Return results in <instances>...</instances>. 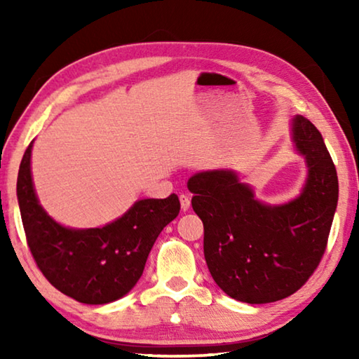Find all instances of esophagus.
I'll return each mask as SVG.
<instances>
[{
    "label": "esophagus",
    "instance_id": "34e87169",
    "mask_svg": "<svg viewBox=\"0 0 359 359\" xmlns=\"http://www.w3.org/2000/svg\"><path fill=\"white\" fill-rule=\"evenodd\" d=\"M180 205H182V210H184V212L190 209L191 199H190V196H188V194H180Z\"/></svg>",
    "mask_w": 359,
    "mask_h": 359
}]
</instances>
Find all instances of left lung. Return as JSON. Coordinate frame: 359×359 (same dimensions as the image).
I'll return each mask as SVG.
<instances>
[{
  "mask_svg": "<svg viewBox=\"0 0 359 359\" xmlns=\"http://www.w3.org/2000/svg\"><path fill=\"white\" fill-rule=\"evenodd\" d=\"M291 141L307 180L293 201H258L229 169L188 179L191 205L204 224V258L224 293L242 302H276L296 293L326 250L339 199L336 166L311 120H291Z\"/></svg>",
  "mask_w": 359,
  "mask_h": 359,
  "instance_id": "1",
  "label": "left lung"
}]
</instances>
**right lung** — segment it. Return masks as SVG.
<instances>
[{"mask_svg": "<svg viewBox=\"0 0 359 359\" xmlns=\"http://www.w3.org/2000/svg\"><path fill=\"white\" fill-rule=\"evenodd\" d=\"M28 145L17 177V199L36 264L53 287L82 304H107L137 283L158 234L179 215L177 194L141 199L102 228L76 229L57 223L36 196Z\"/></svg>", "mask_w": 359, "mask_h": 359, "instance_id": "1", "label": "right lung"}]
</instances>
